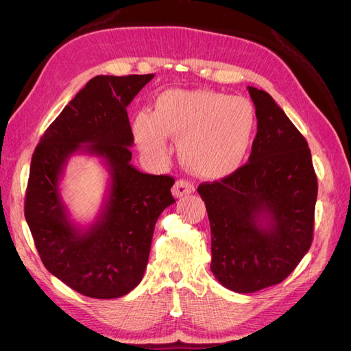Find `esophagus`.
Instances as JSON below:
<instances>
[{
  "instance_id": "obj_1",
  "label": "esophagus",
  "mask_w": 351,
  "mask_h": 351,
  "mask_svg": "<svg viewBox=\"0 0 351 351\" xmlns=\"http://www.w3.org/2000/svg\"><path fill=\"white\" fill-rule=\"evenodd\" d=\"M193 192H195V184L187 182V180H178V182L173 187V195L177 199L187 196V195L193 193Z\"/></svg>"
}]
</instances>
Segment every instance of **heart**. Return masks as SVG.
Segmentation results:
<instances>
[{"label": "heart", "mask_w": 351, "mask_h": 351, "mask_svg": "<svg viewBox=\"0 0 351 351\" xmlns=\"http://www.w3.org/2000/svg\"><path fill=\"white\" fill-rule=\"evenodd\" d=\"M254 127L256 115L246 98L208 89H171L159 95L154 114H136L133 134L141 149L161 162L171 156L168 137L180 139V158L189 171L218 180L241 167Z\"/></svg>", "instance_id": "obj_1"}]
</instances>
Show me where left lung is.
Returning a JSON list of instances; mask_svg holds the SVG:
<instances>
[{
	"label": "left lung",
	"instance_id": "left-lung-1",
	"mask_svg": "<svg viewBox=\"0 0 351 351\" xmlns=\"http://www.w3.org/2000/svg\"><path fill=\"white\" fill-rule=\"evenodd\" d=\"M258 133L249 162L202 183L210 224V271L247 294L280 284L311 249L317 180L302 133L268 92L247 86Z\"/></svg>",
	"mask_w": 351,
	"mask_h": 351
}]
</instances>
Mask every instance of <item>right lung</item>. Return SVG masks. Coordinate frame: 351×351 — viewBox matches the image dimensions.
<instances>
[{
	"mask_svg": "<svg viewBox=\"0 0 351 351\" xmlns=\"http://www.w3.org/2000/svg\"><path fill=\"white\" fill-rule=\"evenodd\" d=\"M155 74L90 79L52 123L32 156L25 217L45 268L77 293L117 299L143 278L158 217L174 204L169 176L136 169L127 107ZM103 159L108 195L92 225L70 218L59 183L68 159Z\"/></svg>",
	"mask_w": 351,
	"mask_h": 351,
	"instance_id": "obj_1",
	"label": "right lung"
}]
</instances>
